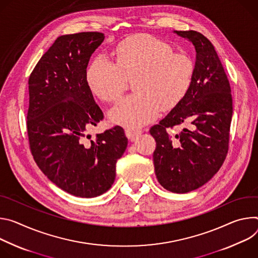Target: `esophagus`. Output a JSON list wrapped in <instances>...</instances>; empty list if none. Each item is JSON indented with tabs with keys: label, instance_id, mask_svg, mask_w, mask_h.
Here are the masks:
<instances>
[{
	"label": "esophagus",
	"instance_id": "obj_1",
	"mask_svg": "<svg viewBox=\"0 0 258 258\" xmlns=\"http://www.w3.org/2000/svg\"><path fill=\"white\" fill-rule=\"evenodd\" d=\"M126 136L128 137V139L130 141H135L140 135H141V131L140 130H132V129H126L125 130Z\"/></svg>",
	"mask_w": 258,
	"mask_h": 258
}]
</instances>
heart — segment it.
<instances>
[{
	"label": "heart",
	"instance_id": "obj_1",
	"mask_svg": "<svg viewBox=\"0 0 258 258\" xmlns=\"http://www.w3.org/2000/svg\"><path fill=\"white\" fill-rule=\"evenodd\" d=\"M114 56L116 63L105 57H97L86 73L91 92L108 102L117 101L126 89L127 80L133 78L135 93L109 111L113 123L138 128L152 121L160 108H174L190 89L194 61L151 35L127 37L117 45Z\"/></svg>",
	"mask_w": 258,
	"mask_h": 258
}]
</instances>
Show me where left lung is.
Segmentation results:
<instances>
[{
  "label": "left lung",
  "instance_id": "left-lung-1",
  "mask_svg": "<svg viewBox=\"0 0 258 258\" xmlns=\"http://www.w3.org/2000/svg\"><path fill=\"white\" fill-rule=\"evenodd\" d=\"M195 47V75L190 89L150 133L156 140L153 155L160 184L185 194L208 182L223 164L230 139L233 99L230 82L211 42L196 31H174ZM184 124L176 140L169 127Z\"/></svg>",
  "mask_w": 258,
  "mask_h": 258
}]
</instances>
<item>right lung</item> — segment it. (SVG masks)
<instances>
[{
	"label": "right lung",
	"mask_w": 258,
	"mask_h": 258,
	"mask_svg": "<svg viewBox=\"0 0 258 258\" xmlns=\"http://www.w3.org/2000/svg\"><path fill=\"white\" fill-rule=\"evenodd\" d=\"M103 40L97 32L58 37L28 79L26 126L34 160L49 180L81 198L111 187L128 145L120 126L84 140L103 119L86 81L90 57Z\"/></svg>",
	"instance_id": "right-lung-1"
}]
</instances>
